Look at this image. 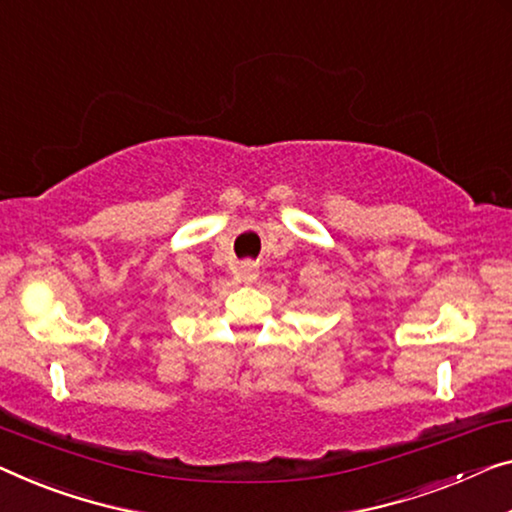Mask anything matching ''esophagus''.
<instances>
[{
    "mask_svg": "<svg viewBox=\"0 0 512 512\" xmlns=\"http://www.w3.org/2000/svg\"><path fill=\"white\" fill-rule=\"evenodd\" d=\"M239 276L243 278V280H255L257 278V269H255V264L253 262H243L241 266H239Z\"/></svg>",
    "mask_w": 512,
    "mask_h": 512,
    "instance_id": "obj_1",
    "label": "esophagus"
}]
</instances>
